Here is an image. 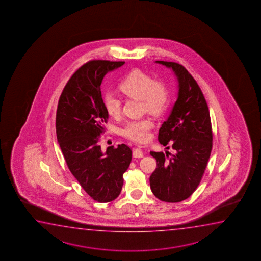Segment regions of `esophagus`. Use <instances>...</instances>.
Here are the masks:
<instances>
[{"label": "esophagus", "mask_w": 261, "mask_h": 261, "mask_svg": "<svg viewBox=\"0 0 261 261\" xmlns=\"http://www.w3.org/2000/svg\"><path fill=\"white\" fill-rule=\"evenodd\" d=\"M133 156L135 158H143V150H141L140 148H135V149L133 150Z\"/></svg>", "instance_id": "esophagus-1"}]
</instances>
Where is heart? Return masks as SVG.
Returning a JSON list of instances; mask_svg holds the SVG:
<instances>
[{"label":"heart","mask_w":261,"mask_h":261,"mask_svg":"<svg viewBox=\"0 0 261 261\" xmlns=\"http://www.w3.org/2000/svg\"><path fill=\"white\" fill-rule=\"evenodd\" d=\"M119 89L125 96L142 100L143 109L153 115L164 112L168 105V92L166 86L139 69L130 72L119 84ZM104 107L108 114L118 117L121 113V100L114 93L103 96ZM153 126L150 118L129 121L123 129V135L136 143H143L149 138Z\"/></svg>","instance_id":"heart-1"}]
</instances>
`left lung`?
<instances>
[{
  "instance_id": "8db88e82",
  "label": "left lung",
  "mask_w": 261,
  "mask_h": 261,
  "mask_svg": "<svg viewBox=\"0 0 261 261\" xmlns=\"http://www.w3.org/2000/svg\"><path fill=\"white\" fill-rule=\"evenodd\" d=\"M156 62L174 71L178 95L158 136L164 146L170 142L175 152L150 151L157 161V168L150 176V189L162 201L179 202L193 194L207 167L213 140L211 116L200 86L184 66Z\"/></svg>"
}]
</instances>
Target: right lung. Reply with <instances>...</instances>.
<instances>
[{"instance_id": "1", "label": "right lung", "mask_w": 261, "mask_h": 261, "mask_svg": "<svg viewBox=\"0 0 261 261\" xmlns=\"http://www.w3.org/2000/svg\"><path fill=\"white\" fill-rule=\"evenodd\" d=\"M124 61H90L69 79L61 93L56 113L58 143L66 163L83 189L98 202H110L120 194L123 174L132 160L125 144L106 152L99 144L109 114L100 85L108 72Z\"/></svg>"}]
</instances>
